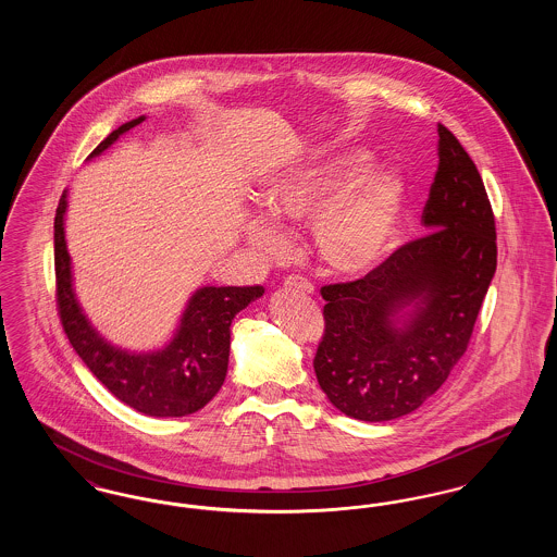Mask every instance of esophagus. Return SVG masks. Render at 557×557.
Here are the masks:
<instances>
[{
    "mask_svg": "<svg viewBox=\"0 0 557 557\" xmlns=\"http://www.w3.org/2000/svg\"><path fill=\"white\" fill-rule=\"evenodd\" d=\"M284 288H286V290H298L302 292V294H311V292H313V284H311L309 280H305L302 275H290V277H286Z\"/></svg>",
    "mask_w": 557,
    "mask_h": 557,
    "instance_id": "1",
    "label": "esophagus"
}]
</instances>
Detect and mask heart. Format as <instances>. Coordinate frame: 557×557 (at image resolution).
Segmentation results:
<instances>
[{"label": "heart", "mask_w": 557, "mask_h": 557, "mask_svg": "<svg viewBox=\"0 0 557 557\" xmlns=\"http://www.w3.org/2000/svg\"><path fill=\"white\" fill-rule=\"evenodd\" d=\"M366 148L309 160L275 175L263 191L265 214L246 221V239L263 250L286 246L282 227H311L321 263L343 275L380 265L397 238L407 186L388 166L371 169Z\"/></svg>", "instance_id": "1"}]
</instances>
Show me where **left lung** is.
I'll return each mask as SVG.
<instances>
[{"label": "left lung", "instance_id": "left-lung-1", "mask_svg": "<svg viewBox=\"0 0 557 557\" xmlns=\"http://www.w3.org/2000/svg\"><path fill=\"white\" fill-rule=\"evenodd\" d=\"M428 234L355 282L321 288V391L348 418L386 422L432 397L468 350L497 269L495 216L474 160L438 125Z\"/></svg>", "mask_w": 557, "mask_h": 557}]
</instances>
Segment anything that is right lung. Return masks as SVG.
Returning <instances> with one entry per match:
<instances>
[{"label": "right lung", "instance_id": "1", "mask_svg": "<svg viewBox=\"0 0 557 557\" xmlns=\"http://www.w3.org/2000/svg\"><path fill=\"white\" fill-rule=\"evenodd\" d=\"M144 119L146 116H137L114 129L89 159L102 154L108 146ZM64 212L66 191L60 198L53 219L55 302L64 334L83 363L114 397L139 413L152 418H182L202 409L225 382L232 319L263 296V286H205L191 294L169 345L154 352L121 350L107 343L81 311L64 239Z\"/></svg>", "mask_w": 557, "mask_h": 557}]
</instances>
